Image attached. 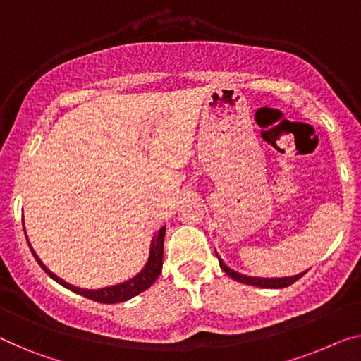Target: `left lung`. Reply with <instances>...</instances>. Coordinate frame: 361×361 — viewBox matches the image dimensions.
<instances>
[{
    "mask_svg": "<svg viewBox=\"0 0 361 361\" xmlns=\"http://www.w3.org/2000/svg\"><path fill=\"white\" fill-rule=\"evenodd\" d=\"M219 257V255H217ZM219 264L220 267L224 269V272L227 274L233 279L236 282H241V283H246V285H255V287H261V288H283V287H288V285H292L293 282H297L300 277H303L305 272L297 274V276H292V277H274V279H262V277H248V276H243V274L240 272H235L233 269H230L228 266H225V262L220 259L219 257Z\"/></svg>",
    "mask_w": 361,
    "mask_h": 361,
    "instance_id": "left-lung-1",
    "label": "left lung"
}]
</instances>
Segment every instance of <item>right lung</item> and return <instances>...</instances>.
<instances>
[{"label": "right lung", "instance_id": "obj_1", "mask_svg": "<svg viewBox=\"0 0 361 361\" xmlns=\"http://www.w3.org/2000/svg\"><path fill=\"white\" fill-rule=\"evenodd\" d=\"M23 225H24V222H23ZM25 238H27V235H25ZM164 238H165V227L160 228L157 235L154 236L152 243H150L149 259L141 272L136 274V276H134L133 279H129V281H126V282L111 285V287L99 288V290L78 288L71 283L64 282L63 279L55 276L51 271H48V267L43 264V262L39 259V256L35 255V251L32 250L29 241H27V243H29L32 255H34V257L37 259V262H39L43 271H45L48 276L53 279V281H56L58 283L63 285V287H66L68 290H71V292H74V293L82 295V297L89 298V300L99 301V303H121V301H126L129 298L136 297V295H139V293H142L144 290H147L150 285L155 282V279L160 276V272H162V259H164Z\"/></svg>", "mask_w": 361, "mask_h": 361}]
</instances>
